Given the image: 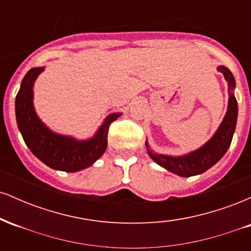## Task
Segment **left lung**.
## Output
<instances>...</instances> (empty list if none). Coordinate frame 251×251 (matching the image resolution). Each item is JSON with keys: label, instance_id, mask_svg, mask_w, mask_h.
<instances>
[{"label": "left lung", "instance_id": "obj_1", "mask_svg": "<svg viewBox=\"0 0 251 251\" xmlns=\"http://www.w3.org/2000/svg\"><path fill=\"white\" fill-rule=\"evenodd\" d=\"M223 74L229 86V102H227V111L220 127L212 135L208 143L204 144L196 151L190 152L188 154L174 157V155H165L154 153L150 150L149 144L146 142L148 153L158 165L163 166L172 174L180 176V177H191V176L201 175L214 166L218 160L226 154L231 144L232 135H234L236 123H237V100L234 96V89L236 86L235 77L232 73L224 66L217 68Z\"/></svg>", "mask_w": 251, "mask_h": 251}]
</instances>
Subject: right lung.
<instances>
[{"mask_svg": "<svg viewBox=\"0 0 251 251\" xmlns=\"http://www.w3.org/2000/svg\"><path fill=\"white\" fill-rule=\"evenodd\" d=\"M45 67L31 68L21 82L15 100L16 122L31 153L54 170L76 172L94 164L107 148L109 125L122 116L112 113L103 120L97 133L87 140H77L50 131L37 117L33 105V86Z\"/></svg>", "mask_w": 251, "mask_h": 251, "instance_id": "obj_1", "label": "right lung"}]
</instances>
